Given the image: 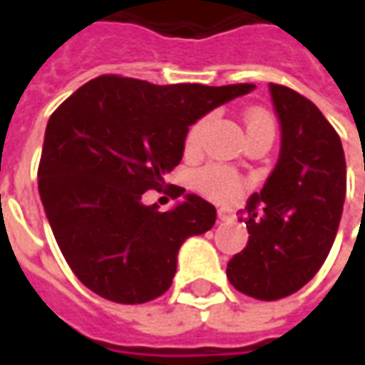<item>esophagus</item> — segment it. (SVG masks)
<instances>
[{"mask_svg": "<svg viewBox=\"0 0 365 365\" xmlns=\"http://www.w3.org/2000/svg\"><path fill=\"white\" fill-rule=\"evenodd\" d=\"M217 217H219V221H225V222L235 221V215L230 213V209H225V207H221V209L217 211Z\"/></svg>", "mask_w": 365, "mask_h": 365, "instance_id": "34e87169", "label": "esophagus"}]
</instances>
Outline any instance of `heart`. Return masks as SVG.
Masks as SVG:
<instances>
[{
    "label": "heart",
    "mask_w": 365,
    "mask_h": 365,
    "mask_svg": "<svg viewBox=\"0 0 365 365\" xmlns=\"http://www.w3.org/2000/svg\"><path fill=\"white\" fill-rule=\"evenodd\" d=\"M211 117L197 120L187 133L185 138V146L187 148H197L201 143V136L207 130V127L211 125ZM260 128H274V120L268 113L264 111H250L246 115V133L252 130H260ZM195 187H197L203 195L215 199V201H230L235 199L242 191V182L238 180V175H235L230 170L222 166H207L201 172L195 174Z\"/></svg>",
    "instance_id": "1"
}]
</instances>
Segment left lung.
I'll return each instance as SVG.
<instances>
[{"mask_svg":"<svg viewBox=\"0 0 365 365\" xmlns=\"http://www.w3.org/2000/svg\"><path fill=\"white\" fill-rule=\"evenodd\" d=\"M282 128L279 158L260 193L246 203L248 245L227 277L240 293L275 301L299 291L327 260L346 197L342 143L319 107L269 83Z\"/></svg>","mask_w":365,"mask_h":365,"instance_id":"obj_1","label":"left lung"}]
</instances>
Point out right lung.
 Returning a JSON list of instances; mask_svg holds the SVG:
<instances>
[{"instance_id": "add662e5", "label": "right lung", "mask_w": 365, "mask_h": 365, "mask_svg": "<svg viewBox=\"0 0 365 365\" xmlns=\"http://www.w3.org/2000/svg\"><path fill=\"white\" fill-rule=\"evenodd\" d=\"M254 83L154 86L99 76L52 113L38 164V193L76 277L103 299L136 305L166 293L185 238L213 229L217 211L199 195L166 213L144 205L183 156L193 123L250 93Z\"/></svg>"}]
</instances>
